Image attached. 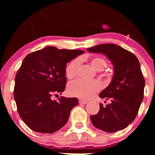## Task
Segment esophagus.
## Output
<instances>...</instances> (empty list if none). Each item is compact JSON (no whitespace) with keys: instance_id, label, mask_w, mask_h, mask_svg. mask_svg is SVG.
<instances>
[{"instance_id":"34e87169","label":"esophagus","mask_w":155,"mask_h":155,"mask_svg":"<svg viewBox=\"0 0 155 155\" xmlns=\"http://www.w3.org/2000/svg\"><path fill=\"white\" fill-rule=\"evenodd\" d=\"M79 103H80V104H82V105H84V104L87 103V101H86V100L80 99V100H79Z\"/></svg>"}]
</instances>
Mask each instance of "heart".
Segmentation results:
<instances>
[{
	"instance_id": "obj_1",
	"label": "heart",
	"mask_w": 155,
	"mask_h": 155,
	"mask_svg": "<svg viewBox=\"0 0 155 155\" xmlns=\"http://www.w3.org/2000/svg\"><path fill=\"white\" fill-rule=\"evenodd\" d=\"M90 64L96 71H102L107 65V62L105 59L100 57H93L90 59ZM80 61L74 59L67 65L65 69V74L68 79H73L76 78L78 72ZM102 76L106 75L102 74ZM101 88V84L96 80L83 81L76 80L71 82L68 86V91L71 96L87 99L94 95Z\"/></svg>"
}]
</instances>
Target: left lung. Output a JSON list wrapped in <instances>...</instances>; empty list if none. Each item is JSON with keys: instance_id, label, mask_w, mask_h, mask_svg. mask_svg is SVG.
<instances>
[{"instance_id": "8db88e82", "label": "left lung", "mask_w": 155, "mask_h": 155, "mask_svg": "<svg viewBox=\"0 0 155 155\" xmlns=\"http://www.w3.org/2000/svg\"><path fill=\"white\" fill-rule=\"evenodd\" d=\"M87 50L106 56L114 69L113 80L99 94L100 98L110 102L105 105L100 103L98 113L90 116L91 123L105 132L122 130L136 118L143 98L145 81L139 61L131 52L111 43L98 45Z\"/></svg>"}]
</instances>
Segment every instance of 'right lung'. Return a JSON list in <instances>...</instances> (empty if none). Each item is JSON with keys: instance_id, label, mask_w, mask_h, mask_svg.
Segmentation results:
<instances>
[{"instance_id": "right-lung-1", "label": "right lung", "mask_w": 155, "mask_h": 155, "mask_svg": "<svg viewBox=\"0 0 155 155\" xmlns=\"http://www.w3.org/2000/svg\"><path fill=\"white\" fill-rule=\"evenodd\" d=\"M83 53L47 46L25 57L15 79L14 98L19 116L31 130L53 134L67 124L78 100L61 96L57 101L52 96L65 89L67 63Z\"/></svg>"}]
</instances>
